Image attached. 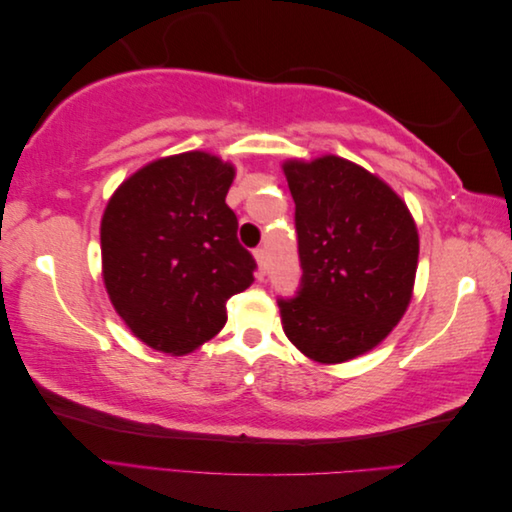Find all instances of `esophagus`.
<instances>
[{"mask_svg": "<svg viewBox=\"0 0 512 512\" xmlns=\"http://www.w3.org/2000/svg\"><path fill=\"white\" fill-rule=\"evenodd\" d=\"M254 258L258 262V275L262 277L267 273V250H265V247H258V250L254 252Z\"/></svg>", "mask_w": 512, "mask_h": 512, "instance_id": "34e87169", "label": "esophagus"}]
</instances>
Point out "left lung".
Wrapping results in <instances>:
<instances>
[{
	"label": "left lung",
	"instance_id": "obj_1",
	"mask_svg": "<svg viewBox=\"0 0 512 512\" xmlns=\"http://www.w3.org/2000/svg\"><path fill=\"white\" fill-rule=\"evenodd\" d=\"M301 284L277 299L286 337L318 363H344L393 331L412 297L418 232L389 185L337 156L290 160Z\"/></svg>",
	"mask_w": 512,
	"mask_h": 512
}]
</instances>
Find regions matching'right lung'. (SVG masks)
<instances>
[{
    "mask_svg": "<svg viewBox=\"0 0 512 512\" xmlns=\"http://www.w3.org/2000/svg\"><path fill=\"white\" fill-rule=\"evenodd\" d=\"M235 168L205 151L151 162L123 181L102 215L108 297L147 346L188 354L226 324V301L250 288L256 260L226 205Z\"/></svg>",
    "mask_w": 512,
    "mask_h": 512,
    "instance_id": "obj_1",
    "label": "right lung"
}]
</instances>
